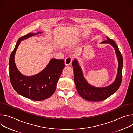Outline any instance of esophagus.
Here are the masks:
<instances>
[{
    "instance_id": "obj_1",
    "label": "esophagus",
    "mask_w": 133,
    "mask_h": 133,
    "mask_svg": "<svg viewBox=\"0 0 133 133\" xmlns=\"http://www.w3.org/2000/svg\"><path fill=\"white\" fill-rule=\"evenodd\" d=\"M73 61V59L71 57H67L65 60V66H70Z\"/></svg>"
}]
</instances>
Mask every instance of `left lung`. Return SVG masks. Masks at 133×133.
I'll return each mask as SVG.
<instances>
[{"label": "left lung", "mask_w": 133, "mask_h": 133, "mask_svg": "<svg viewBox=\"0 0 133 133\" xmlns=\"http://www.w3.org/2000/svg\"><path fill=\"white\" fill-rule=\"evenodd\" d=\"M107 39L101 43H109L114 48L118 61L117 77L110 85L103 88H96L90 85L84 78L82 69L77 60L75 59L72 62V65L74 68V82L77 91L81 97L88 101H100L107 99L118 90L122 83L123 66V59L122 54L113 40L108 37H107Z\"/></svg>", "instance_id": "1"}]
</instances>
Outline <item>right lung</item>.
I'll list each match as a JSON object with an SVG mask.
<instances>
[{"mask_svg": "<svg viewBox=\"0 0 133 133\" xmlns=\"http://www.w3.org/2000/svg\"><path fill=\"white\" fill-rule=\"evenodd\" d=\"M41 33H29L21 37L10 55L9 62V76L12 87L19 94L34 101L44 100L54 93L65 67L63 59H51L46 67L38 74L26 76L19 71L15 63L14 57L21 41Z\"/></svg>", "mask_w": 133, "mask_h": 133, "instance_id": "obj_1", "label": "right lung"}]
</instances>
